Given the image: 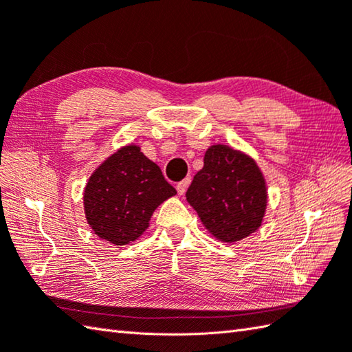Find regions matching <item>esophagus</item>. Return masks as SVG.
<instances>
[{"mask_svg": "<svg viewBox=\"0 0 352 352\" xmlns=\"http://www.w3.org/2000/svg\"><path fill=\"white\" fill-rule=\"evenodd\" d=\"M189 184H190V178H189V177L184 178V180H182L180 183H177V192H178V195H183L184 192H186V189L189 188Z\"/></svg>", "mask_w": 352, "mask_h": 352, "instance_id": "1", "label": "esophagus"}]
</instances>
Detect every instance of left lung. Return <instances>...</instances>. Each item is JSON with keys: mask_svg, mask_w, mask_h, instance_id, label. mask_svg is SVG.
I'll return each instance as SVG.
<instances>
[{"mask_svg": "<svg viewBox=\"0 0 352 352\" xmlns=\"http://www.w3.org/2000/svg\"><path fill=\"white\" fill-rule=\"evenodd\" d=\"M186 199L212 236L235 244L263 224L268 195L263 172L250 155L227 144H212Z\"/></svg>", "mask_w": 352, "mask_h": 352, "instance_id": "obj_1", "label": "left lung"}]
</instances>
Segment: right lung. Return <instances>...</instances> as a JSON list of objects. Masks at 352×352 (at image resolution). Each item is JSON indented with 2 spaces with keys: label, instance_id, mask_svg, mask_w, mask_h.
I'll return each instance as SVG.
<instances>
[{
  "label": "right lung",
  "instance_id": "obj_1",
  "mask_svg": "<svg viewBox=\"0 0 352 352\" xmlns=\"http://www.w3.org/2000/svg\"><path fill=\"white\" fill-rule=\"evenodd\" d=\"M175 194L140 146L126 144L88 178L84 189L87 223L100 239L125 245L143 235L154 210Z\"/></svg>",
  "mask_w": 352,
  "mask_h": 352
}]
</instances>
